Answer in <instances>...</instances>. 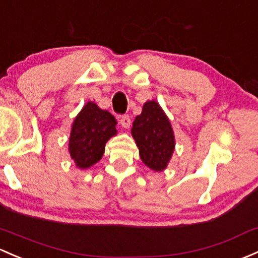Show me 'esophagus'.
<instances>
[{
    "label": "esophagus",
    "instance_id": "esophagus-1",
    "mask_svg": "<svg viewBox=\"0 0 258 258\" xmlns=\"http://www.w3.org/2000/svg\"><path fill=\"white\" fill-rule=\"evenodd\" d=\"M120 124L121 127H123V128H130V126H131V118H130V116L128 115L121 116Z\"/></svg>",
    "mask_w": 258,
    "mask_h": 258
}]
</instances>
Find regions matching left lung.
Returning <instances> with one entry per match:
<instances>
[{"label": "left lung", "mask_w": 258, "mask_h": 258, "mask_svg": "<svg viewBox=\"0 0 258 258\" xmlns=\"http://www.w3.org/2000/svg\"><path fill=\"white\" fill-rule=\"evenodd\" d=\"M142 162L154 172H162L174 152L175 140L169 118L154 100L143 105L131 130Z\"/></svg>", "instance_id": "1"}]
</instances>
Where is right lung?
<instances>
[{
  "label": "right lung",
  "mask_w": 258,
  "mask_h": 258,
  "mask_svg": "<svg viewBox=\"0 0 258 258\" xmlns=\"http://www.w3.org/2000/svg\"><path fill=\"white\" fill-rule=\"evenodd\" d=\"M116 124V118L95 102L89 101L81 108L69 137L70 157L78 168H90L102 158L106 142L117 134Z\"/></svg>",
  "instance_id": "add662e5"
}]
</instances>
